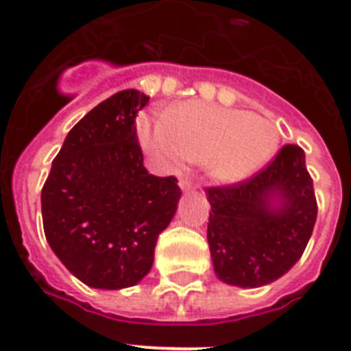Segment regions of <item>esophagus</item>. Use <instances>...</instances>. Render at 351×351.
<instances>
[{
	"instance_id": "34e87169",
	"label": "esophagus",
	"mask_w": 351,
	"mask_h": 351,
	"mask_svg": "<svg viewBox=\"0 0 351 351\" xmlns=\"http://www.w3.org/2000/svg\"><path fill=\"white\" fill-rule=\"evenodd\" d=\"M178 184H180L182 189H185V191H189L191 187H193V180H191V178H187V176L180 178V182H178Z\"/></svg>"
}]
</instances>
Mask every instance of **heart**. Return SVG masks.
I'll use <instances>...</instances> for the list:
<instances>
[{"instance_id": "b5f03b06", "label": "heart", "mask_w": 351, "mask_h": 351, "mask_svg": "<svg viewBox=\"0 0 351 351\" xmlns=\"http://www.w3.org/2000/svg\"><path fill=\"white\" fill-rule=\"evenodd\" d=\"M278 130L249 111L191 101L162 117L138 119V141L151 160L175 169L184 160L204 162L215 180L234 184L263 166L278 146Z\"/></svg>"}]
</instances>
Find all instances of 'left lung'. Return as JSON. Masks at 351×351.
<instances>
[{
	"mask_svg": "<svg viewBox=\"0 0 351 351\" xmlns=\"http://www.w3.org/2000/svg\"><path fill=\"white\" fill-rule=\"evenodd\" d=\"M205 195L210 204V258L223 283L263 287L303 256L317 218V200L298 144H285L247 180L205 187Z\"/></svg>",
	"mask_w": 351,
	"mask_h": 351,
	"instance_id": "obj_1",
	"label": "left lung"
}]
</instances>
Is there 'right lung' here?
<instances>
[{"instance_id":"obj_1","label":"right lung","mask_w":351,"mask_h":351,"mask_svg":"<svg viewBox=\"0 0 351 351\" xmlns=\"http://www.w3.org/2000/svg\"><path fill=\"white\" fill-rule=\"evenodd\" d=\"M149 97L124 90L70 130L41 191L43 227L62 265L93 289L133 287L149 272L182 191L144 167L135 119Z\"/></svg>"}]
</instances>
